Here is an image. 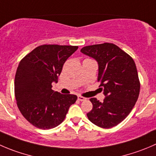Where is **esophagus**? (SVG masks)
<instances>
[{"label":"esophagus","mask_w":156,"mask_h":156,"mask_svg":"<svg viewBox=\"0 0 156 156\" xmlns=\"http://www.w3.org/2000/svg\"><path fill=\"white\" fill-rule=\"evenodd\" d=\"M78 101H86V99H87V98H84V97H82V96H78Z\"/></svg>","instance_id":"esophagus-1"}]
</instances>
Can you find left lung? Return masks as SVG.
I'll return each instance as SVG.
<instances>
[{
	"mask_svg": "<svg viewBox=\"0 0 156 156\" xmlns=\"http://www.w3.org/2000/svg\"><path fill=\"white\" fill-rule=\"evenodd\" d=\"M81 52L98 62V81L105 95L103 102L90 98L93 108L87 117L101 128L113 127L129 115L139 98L140 83L135 62L113 43L84 46Z\"/></svg>",
	"mask_w": 156,
	"mask_h": 156,
	"instance_id": "1",
	"label": "left lung"
}]
</instances>
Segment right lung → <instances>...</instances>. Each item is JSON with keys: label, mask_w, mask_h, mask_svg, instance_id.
I'll return each instance as SVG.
<instances>
[{"label": "right lung", "mask_w": 156, "mask_h": 156, "mask_svg": "<svg viewBox=\"0 0 156 156\" xmlns=\"http://www.w3.org/2000/svg\"><path fill=\"white\" fill-rule=\"evenodd\" d=\"M78 46L42 45L19 63L14 81L16 104L27 121L37 128L49 129L66 118L77 96L52 89L58 81L64 63Z\"/></svg>", "instance_id": "right-lung-1"}]
</instances>
